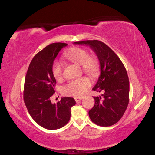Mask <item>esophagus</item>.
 Listing matches in <instances>:
<instances>
[{
    "label": "esophagus",
    "mask_w": 155,
    "mask_h": 155,
    "mask_svg": "<svg viewBox=\"0 0 155 155\" xmlns=\"http://www.w3.org/2000/svg\"><path fill=\"white\" fill-rule=\"evenodd\" d=\"M82 100H83V97H77V98L75 99L76 102H79V101H81Z\"/></svg>",
    "instance_id": "obj_1"
}]
</instances>
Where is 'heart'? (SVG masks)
<instances>
[{"mask_svg":"<svg viewBox=\"0 0 155 155\" xmlns=\"http://www.w3.org/2000/svg\"><path fill=\"white\" fill-rule=\"evenodd\" d=\"M64 57L78 66H82L84 72L89 75L94 76L99 70V62L95 58L90 57L87 50L82 48H74L68 50L64 54ZM64 64L60 60H55L52 64V73L58 81L62 80ZM91 81L87 78L69 81L63 87L62 92L65 95L80 97L87 92L91 87Z\"/></svg>","mask_w":155,"mask_h":155,"instance_id":"b5f03b06","label":"heart"}]
</instances>
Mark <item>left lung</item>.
<instances>
[{
	"instance_id": "left-lung-1",
	"label": "left lung",
	"mask_w": 155,
	"mask_h": 155,
	"mask_svg": "<svg viewBox=\"0 0 155 155\" xmlns=\"http://www.w3.org/2000/svg\"><path fill=\"white\" fill-rule=\"evenodd\" d=\"M88 45L94 51L100 63L101 73L93 90L104 92L102 97H94L95 105L88 112L93 123L110 126L122 117L129 102L128 76L122 62L105 43L96 40L75 42Z\"/></svg>"
}]
</instances>
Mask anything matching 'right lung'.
<instances>
[{
  "label": "right lung",
  "instance_id": "obj_1",
  "mask_svg": "<svg viewBox=\"0 0 155 155\" xmlns=\"http://www.w3.org/2000/svg\"><path fill=\"white\" fill-rule=\"evenodd\" d=\"M67 44L55 42L49 45L33 58L25 76L23 99L25 106L35 122L48 130L64 126L71 117V108L75 104L72 97H62L52 104L56 80L51 68L55 58Z\"/></svg>",
  "mask_w": 155,
  "mask_h": 155
}]
</instances>
